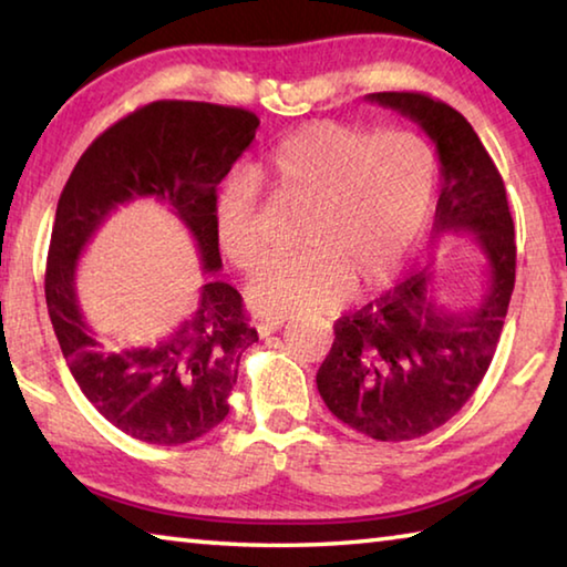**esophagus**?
Instances as JSON below:
<instances>
[{"instance_id": "34e87169", "label": "esophagus", "mask_w": 567, "mask_h": 567, "mask_svg": "<svg viewBox=\"0 0 567 567\" xmlns=\"http://www.w3.org/2000/svg\"><path fill=\"white\" fill-rule=\"evenodd\" d=\"M282 324H285V320L282 318H267V320H260L257 322V332H260V338H267V334H272V332H277V330H282Z\"/></svg>"}]
</instances>
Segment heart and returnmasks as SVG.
Instances as JSON below:
<instances>
[{
    "mask_svg": "<svg viewBox=\"0 0 567 567\" xmlns=\"http://www.w3.org/2000/svg\"><path fill=\"white\" fill-rule=\"evenodd\" d=\"M275 197L305 213V252L257 270L245 287L262 318L324 312L352 295L385 287L408 262L430 223L437 157L415 132H372L312 122L272 150ZM217 245L249 270L267 252L262 197L255 177L233 175L215 199Z\"/></svg>",
    "mask_w": 567,
    "mask_h": 567,
    "instance_id": "b5f03b06",
    "label": "heart"
}]
</instances>
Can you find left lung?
Here are the masks:
<instances>
[{
  "label": "left lung",
  "instance_id": "8db88e82",
  "mask_svg": "<svg viewBox=\"0 0 567 567\" xmlns=\"http://www.w3.org/2000/svg\"><path fill=\"white\" fill-rule=\"evenodd\" d=\"M364 100L400 112L435 142L443 189L433 233L473 235L487 267L473 307L437 302L435 275L422 270L334 322L318 370L324 405L358 433L402 443L445 425L491 368L515 287V229L501 172L463 114L422 92Z\"/></svg>",
  "mask_w": 567,
  "mask_h": 567
}]
</instances>
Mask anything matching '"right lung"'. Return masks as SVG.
I'll use <instances>...</instances> for the list:
<instances>
[{"label":"right lung","mask_w":567,"mask_h":567,"mask_svg":"<svg viewBox=\"0 0 567 567\" xmlns=\"http://www.w3.org/2000/svg\"><path fill=\"white\" fill-rule=\"evenodd\" d=\"M260 120L239 107L162 100L112 124L76 162L56 205L44 295L72 378L114 427L152 445H182L227 417L243 352L257 342L243 297L207 280L195 312L155 342L107 350L76 297V262L114 209L157 199L219 272L217 185L252 145Z\"/></svg>","instance_id":"right-lung-1"}]
</instances>
